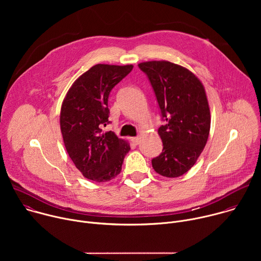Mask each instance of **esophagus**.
Masks as SVG:
<instances>
[{
	"label": "esophagus",
	"mask_w": 261,
	"mask_h": 261,
	"mask_svg": "<svg viewBox=\"0 0 261 261\" xmlns=\"http://www.w3.org/2000/svg\"><path fill=\"white\" fill-rule=\"evenodd\" d=\"M131 140H132V142H134L135 144H138V143L140 142V137H139V136H136V137H132V138H131Z\"/></svg>",
	"instance_id": "obj_1"
}]
</instances>
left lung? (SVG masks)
I'll use <instances>...</instances> for the list:
<instances>
[{
  "label": "left lung",
  "instance_id": "left-lung-1",
  "mask_svg": "<svg viewBox=\"0 0 261 261\" xmlns=\"http://www.w3.org/2000/svg\"><path fill=\"white\" fill-rule=\"evenodd\" d=\"M154 89L165 124L158 129L162 153L152 160L157 173L177 177L196 163L206 144L211 113L205 90L187 68L168 61L138 64Z\"/></svg>",
  "mask_w": 261,
  "mask_h": 261
}]
</instances>
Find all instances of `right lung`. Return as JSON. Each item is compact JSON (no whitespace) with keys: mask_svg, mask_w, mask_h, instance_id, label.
I'll use <instances>...</instances> for the list:
<instances>
[{"mask_svg":"<svg viewBox=\"0 0 261 261\" xmlns=\"http://www.w3.org/2000/svg\"><path fill=\"white\" fill-rule=\"evenodd\" d=\"M133 65L97 64L74 82L61 107L60 125L67 153L83 175L96 182L109 181L122 170L130 144L108 124V96Z\"/></svg>","mask_w":261,"mask_h":261,"instance_id":"right-lung-1","label":"right lung"}]
</instances>
